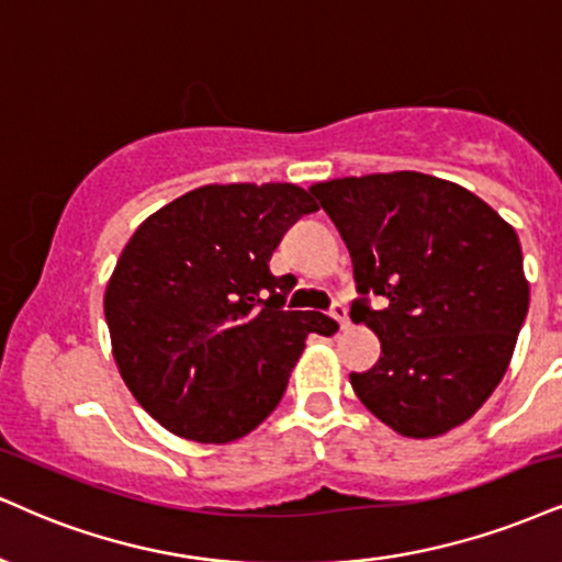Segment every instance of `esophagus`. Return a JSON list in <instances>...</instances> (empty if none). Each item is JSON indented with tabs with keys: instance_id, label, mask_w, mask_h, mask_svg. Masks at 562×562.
Returning <instances> with one entry per match:
<instances>
[{
	"instance_id": "1",
	"label": "esophagus",
	"mask_w": 562,
	"mask_h": 562,
	"mask_svg": "<svg viewBox=\"0 0 562 562\" xmlns=\"http://www.w3.org/2000/svg\"><path fill=\"white\" fill-rule=\"evenodd\" d=\"M330 317H334V321L341 325V328H349V310H346L341 302L334 304V310H330Z\"/></svg>"
}]
</instances>
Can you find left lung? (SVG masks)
<instances>
[{
    "label": "left lung",
    "instance_id": "left-lung-1",
    "mask_svg": "<svg viewBox=\"0 0 562 562\" xmlns=\"http://www.w3.org/2000/svg\"><path fill=\"white\" fill-rule=\"evenodd\" d=\"M355 262L351 317L380 338L372 370L351 387L404 438H438L493 396L529 310L516 228L467 187L419 171L317 182Z\"/></svg>",
    "mask_w": 562,
    "mask_h": 562
}]
</instances>
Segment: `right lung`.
Instances as JSON below:
<instances>
[{
  "label": "right lung",
  "mask_w": 562,
  "mask_h": 562,
  "mask_svg": "<svg viewBox=\"0 0 562 562\" xmlns=\"http://www.w3.org/2000/svg\"><path fill=\"white\" fill-rule=\"evenodd\" d=\"M317 211L292 182L205 184L150 213L103 294L112 355L158 425L195 442H234L279 406L321 313L283 310L289 276L268 262L289 226Z\"/></svg>",
  "instance_id": "1"
}]
</instances>
